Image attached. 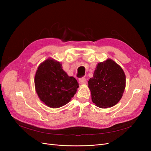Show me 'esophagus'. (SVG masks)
<instances>
[{"label":"esophagus","mask_w":151,"mask_h":151,"mask_svg":"<svg viewBox=\"0 0 151 151\" xmlns=\"http://www.w3.org/2000/svg\"><path fill=\"white\" fill-rule=\"evenodd\" d=\"M79 83L81 84H86L87 83V81L85 77H81V78L79 79Z\"/></svg>","instance_id":"34e87169"}]
</instances>
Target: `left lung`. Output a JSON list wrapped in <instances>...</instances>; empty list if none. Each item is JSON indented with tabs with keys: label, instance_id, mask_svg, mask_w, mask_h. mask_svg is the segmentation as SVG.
<instances>
[{
	"label": "left lung",
	"instance_id": "8db88e82",
	"mask_svg": "<svg viewBox=\"0 0 151 151\" xmlns=\"http://www.w3.org/2000/svg\"><path fill=\"white\" fill-rule=\"evenodd\" d=\"M125 75L111 59L99 63L88 81L92 101L99 108H110L122 98L125 88Z\"/></svg>",
	"mask_w": 151,
	"mask_h": 151
}]
</instances>
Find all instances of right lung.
Returning <instances> with one entry per match:
<instances>
[{
    "instance_id": "right-lung-1",
    "label": "right lung",
    "mask_w": 151,
    "mask_h": 151,
    "mask_svg": "<svg viewBox=\"0 0 151 151\" xmlns=\"http://www.w3.org/2000/svg\"><path fill=\"white\" fill-rule=\"evenodd\" d=\"M35 84L41 101L53 108L68 103L79 88L77 80L63 71L60 63L50 58L38 67Z\"/></svg>"
}]
</instances>
